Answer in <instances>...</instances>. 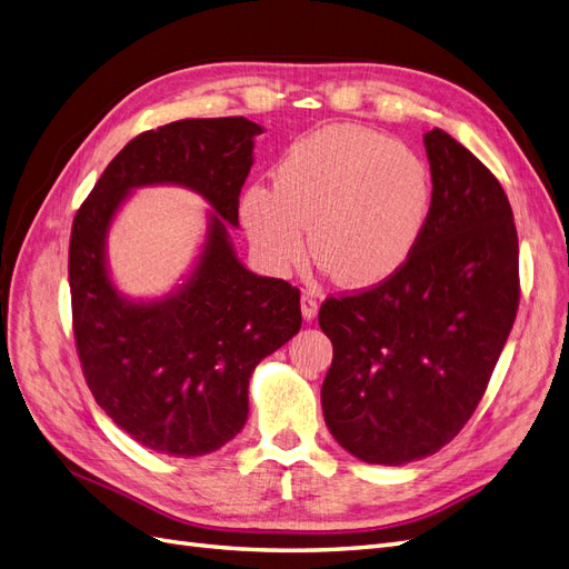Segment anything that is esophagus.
Segmentation results:
<instances>
[{"instance_id": "1", "label": "esophagus", "mask_w": 569, "mask_h": 569, "mask_svg": "<svg viewBox=\"0 0 569 569\" xmlns=\"http://www.w3.org/2000/svg\"><path fill=\"white\" fill-rule=\"evenodd\" d=\"M301 316L306 322H311L318 316V301L311 295L301 297Z\"/></svg>"}]
</instances>
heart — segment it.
<instances>
[{
  "instance_id": "obj_1",
  "label": "heart",
  "mask_w": 569,
  "mask_h": 569,
  "mask_svg": "<svg viewBox=\"0 0 569 569\" xmlns=\"http://www.w3.org/2000/svg\"><path fill=\"white\" fill-rule=\"evenodd\" d=\"M432 213V173L416 149L363 126H325L289 144L274 187L249 184L239 203L249 242L272 272L308 251L349 289L393 280L418 251Z\"/></svg>"
}]
</instances>
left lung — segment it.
<instances>
[{"instance_id":"8db88e82","label":"left lung","mask_w":569,"mask_h":569,"mask_svg":"<svg viewBox=\"0 0 569 569\" xmlns=\"http://www.w3.org/2000/svg\"><path fill=\"white\" fill-rule=\"evenodd\" d=\"M432 213L410 263L382 287L327 299L322 416L370 465L437 453L485 396L518 313V232L503 187L439 128L425 134Z\"/></svg>"}]
</instances>
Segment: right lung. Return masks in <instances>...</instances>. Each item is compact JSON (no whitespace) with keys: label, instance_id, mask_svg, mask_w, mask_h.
<instances>
[{"label":"right lung","instance_id":"right-lung-1","mask_svg":"<svg viewBox=\"0 0 569 569\" xmlns=\"http://www.w3.org/2000/svg\"><path fill=\"white\" fill-rule=\"evenodd\" d=\"M261 132L230 116L137 134L73 220L68 282L84 380L101 410L157 453L194 458L234 439L249 418L251 372L301 330L299 289L251 272L230 239ZM163 183L207 201V230L182 283L134 300L110 274L108 232L137 188Z\"/></svg>","mask_w":569,"mask_h":569}]
</instances>
